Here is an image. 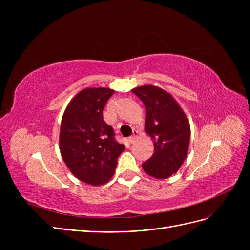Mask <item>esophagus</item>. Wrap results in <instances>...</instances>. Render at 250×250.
Wrapping results in <instances>:
<instances>
[{"label":"esophagus","instance_id":"1","mask_svg":"<svg viewBox=\"0 0 250 250\" xmlns=\"http://www.w3.org/2000/svg\"><path fill=\"white\" fill-rule=\"evenodd\" d=\"M138 137H139V132L138 131H134L131 137L128 139V142H129L130 144H133L135 141L138 140Z\"/></svg>","mask_w":250,"mask_h":250}]
</instances>
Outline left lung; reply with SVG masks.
I'll list each match as a JSON object with an SVG mask.
<instances>
[{"label": "left lung", "instance_id": "obj_1", "mask_svg": "<svg viewBox=\"0 0 250 250\" xmlns=\"http://www.w3.org/2000/svg\"><path fill=\"white\" fill-rule=\"evenodd\" d=\"M131 92L145 105V132L154 145L152 156L142 168L151 177L168 178L179 170L188 155L190 122L174 97L164 88L148 84Z\"/></svg>", "mask_w": 250, "mask_h": 250}]
</instances>
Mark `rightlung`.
Wrapping results in <instances>:
<instances>
[{
	"instance_id": "add662e5",
	"label": "right lung",
	"mask_w": 250,
	"mask_h": 250,
	"mask_svg": "<svg viewBox=\"0 0 250 250\" xmlns=\"http://www.w3.org/2000/svg\"><path fill=\"white\" fill-rule=\"evenodd\" d=\"M115 90L87 87L73 97L63 112L59 150L73 175L90 186L108 183L125 147L113 138L103 120V108Z\"/></svg>"
}]
</instances>
